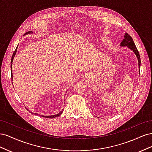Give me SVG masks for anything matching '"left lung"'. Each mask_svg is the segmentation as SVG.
<instances>
[{"label": "left lung", "instance_id": "1", "mask_svg": "<svg viewBox=\"0 0 152 152\" xmlns=\"http://www.w3.org/2000/svg\"><path fill=\"white\" fill-rule=\"evenodd\" d=\"M122 46H127L130 49H131L133 52L135 53L136 55V56L137 58V60H138V64H139V68L140 70V65H141V58L140 56V53L137 50L136 45L134 44V41H133L132 38L128 34H126L125 35H124V39L122 40V42H121V44Z\"/></svg>", "mask_w": 152, "mask_h": 152}]
</instances>
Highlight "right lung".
<instances>
[{
	"label": "right lung",
	"instance_id": "add662e5",
	"mask_svg": "<svg viewBox=\"0 0 152 152\" xmlns=\"http://www.w3.org/2000/svg\"><path fill=\"white\" fill-rule=\"evenodd\" d=\"M30 33H31V31H28V32H27V33H26L25 34H30ZM16 49H17V48H16V49H15V51H14V53H13V54H12V58H11V68L12 69V61H13V59H14V57H15V54H16ZM11 72H12V70H11ZM12 72H11V80H12ZM27 110V109H26ZM63 113V110L62 111H61L60 112H59V113H58V114H56V115H51V116H44V115H40V117H45V118H54V117H58V116H59L61 114ZM35 114H37V113H35ZM37 115H38V114H37Z\"/></svg>",
	"mask_w": 152,
	"mask_h": 152
}]
</instances>
